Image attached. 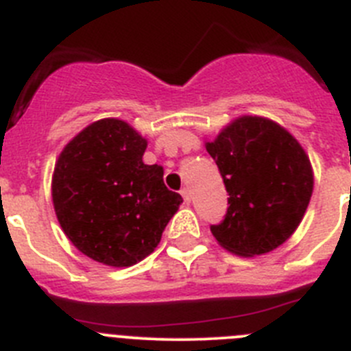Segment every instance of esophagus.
Instances as JSON below:
<instances>
[{"mask_svg": "<svg viewBox=\"0 0 351 351\" xmlns=\"http://www.w3.org/2000/svg\"><path fill=\"white\" fill-rule=\"evenodd\" d=\"M181 195H182V198H184L186 203L191 202V191H189V188H182Z\"/></svg>", "mask_w": 351, "mask_h": 351, "instance_id": "esophagus-1", "label": "esophagus"}]
</instances>
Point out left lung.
<instances>
[{
	"label": "left lung",
	"instance_id": "left-lung-1",
	"mask_svg": "<svg viewBox=\"0 0 351 351\" xmlns=\"http://www.w3.org/2000/svg\"><path fill=\"white\" fill-rule=\"evenodd\" d=\"M229 193L223 220L210 226L220 246L241 256L269 253L302 222L313 191L300 143L263 117L245 115L206 143Z\"/></svg>",
	"mask_w": 351,
	"mask_h": 351
}]
</instances>
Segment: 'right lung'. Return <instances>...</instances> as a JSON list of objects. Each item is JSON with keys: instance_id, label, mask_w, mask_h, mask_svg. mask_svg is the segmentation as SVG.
Here are the masks:
<instances>
[{"instance_id": "obj_1", "label": "right lung", "mask_w": 351, "mask_h": 351, "mask_svg": "<svg viewBox=\"0 0 351 351\" xmlns=\"http://www.w3.org/2000/svg\"><path fill=\"white\" fill-rule=\"evenodd\" d=\"M145 149L129 123L103 119L60 153L51 181L56 217L72 245L96 262H141L182 203L163 182V167L143 162Z\"/></svg>"}]
</instances>
